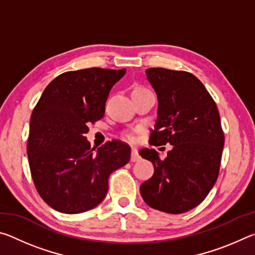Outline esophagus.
I'll return each instance as SVG.
<instances>
[{
    "label": "esophagus",
    "instance_id": "34e87169",
    "mask_svg": "<svg viewBox=\"0 0 255 255\" xmlns=\"http://www.w3.org/2000/svg\"><path fill=\"white\" fill-rule=\"evenodd\" d=\"M139 159H140V156H139V154H138L137 148H136V147H132V148H131L130 161H131V162H137V161H139Z\"/></svg>",
    "mask_w": 255,
    "mask_h": 255
}]
</instances>
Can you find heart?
<instances>
[{
	"instance_id": "obj_1",
	"label": "heart",
	"mask_w": 255,
	"mask_h": 255,
	"mask_svg": "<svg viewBox=\"0 0 255 255\" xmlns=\"http://www.w3.org/2000/svg\"><path fill=\"white\" fill-rule=\"evenodd\" d=\"M135 90H143V88H137ZM124 137L128 140H133L135 139V130H128L124 133Z\"/></svg>"
}]
</instances>
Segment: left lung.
Wrapping results in <instances>:
<instances>
[{"label":"left lung","instance_id":"8db88e82","mask_svg":"<svg viewBox=\"0 0 255 255\" xmlns=\"http://www.w3.org/2000/svg\"><path fill=\"white\" fill-rule=\"evenodd\" d=\"M146 75L158 100L149 144H171L172 149L164 159L153 148L139 150L154 165L140 195L154 209L182 214L204 201L218 178L225 140L221 117L214 99L191 73L153 67Z\"/></svg>","mask_w":255,"mask_h":255}]
</instances>
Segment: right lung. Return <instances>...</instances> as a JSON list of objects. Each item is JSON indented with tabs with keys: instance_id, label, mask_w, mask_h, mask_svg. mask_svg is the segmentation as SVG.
<instances>
[{
	"instance_id": "1",
	"label": "right lung",
	"mask_w": 255,
	"mask_h": 255,
	"mask_svg": "<svg viewBox=\"0 0 255 255\" xmlns=\"http://www.w3.org/2000/svg\"><path fill=\"white\" fill-rule=\"evenodd\" d=\"M126 73L92 67L65 72L47 85L30 118L28 159L38 193L51 208L80 214L97 207L112 172L130 159L123 141L97 149L86 140L89 124L100 120L112 86Z\"/></svg>"
}]
</instances>
